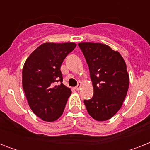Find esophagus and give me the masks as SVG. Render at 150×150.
<instances>
[{
    "label": "esophagus",
    "mask_w": 150,
    "mask_h": 150,
    "mask_svg": "<svg viewBox=\"0 0 150 150\" xmlns=\"http://www.w3.org/2000/svg\"><path fill=\"white\" fill-rule=\"evenodd\" d=\"M81 87H82V84H79L77 86L75 87V90H77V91H79L80 89H81Z\"/></svg>",
    "instance_id": "esophagus-1"
}]
</instances>
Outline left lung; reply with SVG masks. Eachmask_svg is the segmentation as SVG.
Here are the masks:
<instances>
[{"mask_svg":"<svg viewBox=\"0 0 150 150\" xmlns=\"http://www.w3.org/2000/svg\"><path fill=\"white\" fill-rule=\"evenodd\" d=\"M88 64L94 94L84 100L89 114L98 121H107L121 107L129 86L125 61L118 51L100 43H79Z\"/></svg>","mask_w":150,"mask_h":150,"instance_id":"1","label":"left lung"}]
</instances>
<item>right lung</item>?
I'll return each mask as SVG.
<instances>
[{
	"label": "right lung",
	"mask_w": 150,
	"mask_h": 150,
	"mask_svg": "<svg viewBox=\"0 0 150 150\" xmlns=\"http://www.w3.org/2000/svg\"><path fill=\"white\" fill-rule=\"evenodd\" d=\"M76 47L75 43H45L28 57L22 68V87L29 107L44 121L52 122L62 115L71 90L61 83V64Z\"/></svg>",
	"instance_id": "add662e5"
}]
</instances>
